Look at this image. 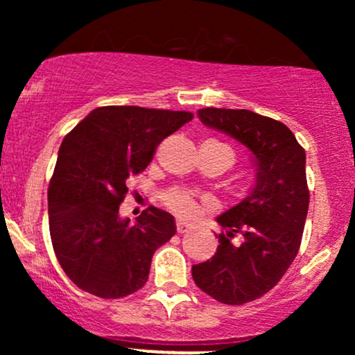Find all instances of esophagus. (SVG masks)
Returning <instances> with one entry per match:
<instances>
[{
    "instance_id": "34e87169",
    "label": "esophagus",
    "mask_w": 355,
    "mask_h": 355,
    "mask_svg": "<svg viewBox=\"0 0 355 355\" xmlns=\"http://www.w3.org/2000/svg\"><path fill=\"white\" fill-rule=\"evenodd\" d=\"M191 229L190 223H187L185 220H177V232L178 234H185V232H189Z\"/></svg>"
}]
</instances>
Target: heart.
Masks as SVG:
<instances>
[{"label":"heart","instance_id":"heart-1","mask_svg":"<svg viewBox=\"0 0 355 355\" xmlns=\"http://www.w3.org/2000/svg\"><path fill=\"white\" fill-rule=\"evenodd\" d=\"M162 203L173 214L182 215V217H195L200 214V202L190 193L189 190L183 189H170L162 193Z\"/></svg>","mask_w":355,"mask_h":355}]
</instances>
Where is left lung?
I'll return each instance as SVG.
<instances>
[{"instance_id":"left-lung-1","label":"left lung","mask_w":355,"mask_h":355,"mask_svg":"<svg viewBox=\"0 0 355 355\" xmlns=\"http://www.w3.org/2000/svg\"><path fill=\"white\" fill-rule=\"evenodd\" d=\"M198 118L255 157V187L217 217L223 232L215 255L191 267L205 294L242 305L274 288L299 252L309 210L305 150L282 121L250 110L202 108Z\"/></svg>"}]
</instances>
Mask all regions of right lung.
I'll use <instances>...</instances> for the list:
<instances>
[{"label":"right lung","instance_id":"1","mask_svg":"<svg viewBox=\"0 0 355 355\" xmlns=\"http://www.w3.org/2000/svg\"><path fill=\"white\" fill-rule=\"evenodd\" d=\"M191 118L190 112L100 107L63 138L48 187L50 235L61 268L81 291L121 299L146 284L155 250L177 232L175 218L150 205L132 223L118 209L126 180Z\"/></svg>","mask_w":355,"mask_h":355}]
</instances>
